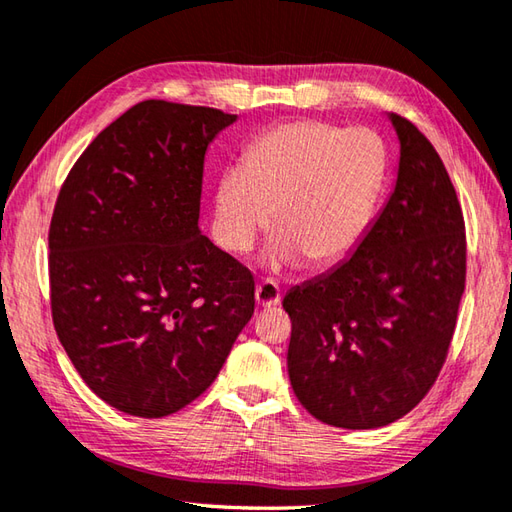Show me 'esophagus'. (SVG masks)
I'll return each mask as SVG.
<instances>
[{
    "label": "esophagus",
    "mask_w": 512,
    "mask_h": 512,
    "mask_svg": "<svg viewBox=\"0 0 512 512\" xmlns=\"http://www.w3.org/2000/svg\"><path fill=\"white\" fill-rule=\"evenodd\" d=\"M282 299V293H279V286L275 282H262L255 288V302L259 308H275Z\"/></svg>",
    "instance_id": "esophagus-1"
}]
</instances>
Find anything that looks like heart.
<instances>
[{
	"label": "heart",
	"mask_w": 512,
	"mask_h": 512,
	"mask_svg": "<svg viewBox=\"0 0 512 512\" xmlns=\"http://www.w3.org/2000/svg\"><path fill=\"white\" fill-rule=\"evenodd\" d=\"M384 177V148L364 128L295 119L246 148L215 190L219 237L248 253L273 213L270 268L333 266L362 242Z\"/></svg>",
	"instance_id": "1"
}]
</instances>
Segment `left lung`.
Returning <instances> with one entry per match:
<instances>
[{"mask_svg":"<svg viewBox=\"0 0 512 512\" xmlns=\"http://www.w3.org/2000/svg\"><path fill=\"white\" fill-rule=\"evenodd\" d=\"M395 190L346 262L288 290V377L319 422L393 424L433 388L466 286L464 215L433 144L402 115Z\"/></svg>","mask_w":512,"mask_h":512,"instance_id":"8db88e82","label":"left lung"}]
</instances>
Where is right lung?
I'll use <instances>...</instances> for the list:
<instances>
[{"instance_id":"1","label":"right lung","mask_w":512,"mask_h":512,"mask_svg":"<svg viewBox=\"0 0 512 512\" xmlns=\"http://www.w3.org/2000/svg\"><path fill=\"white\" fill-rule=\"evenodd\" d=\"M237 119L146 99L70 168L48 230L50 310L86 386L166 417L215 382L255 313V279L199 230L206 148Z\"/></svg>"}]
</instances>
